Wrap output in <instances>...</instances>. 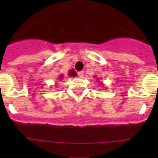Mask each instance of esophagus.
Masks as SVG:
<instances>
[{
	"label": "esophagus",
	"mask_w": 158,
	"mask_h": 158,
	"mask_svg": "<svg viewBox=\"0 0 158 158\" xmlns=\"http://www.w3.org/2000/svg\"><path fill=\"white\" fill-rule=\"evenodd\" d=\"M78 75H79V78H83V77H84V71H79V72H78Z\"/></svg>",
	"instance_id": "34e87169"
}]
</instances>
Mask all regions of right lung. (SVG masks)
Segmentation results:
<instances>
[{
  "label": "right lung",
  "mask_w": 158,
  "mask_h": 158,
  "mask_svg": "<svg viewBox=\"0 0 158 158\" xmlns=\"http://www.w3.org/2000/svg\"><path fill=\"white\" fill-rule=\"evenodd\" d=\"M69 76H70V77L76 76V73H75V71H74V69H71V70H69ZM63 79V74H60V75L59 76V79Z\"/></svg>",
  "instance_id": "obj_1"
}]
</instances>
